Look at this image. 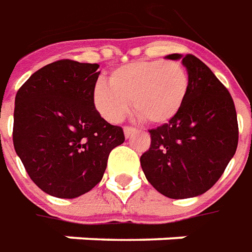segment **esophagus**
I'll return each instance as SVG.
<instances>
[{"instance_id":"1","label":"esophagus","mask_w":252,"mask_h":252,"mask_svg":"<svg viewBox=\"0 0 252 252\" xmlns=\"http://www.w3.org/2000/svg\"><path fill=\"white\" fill-rule=\"evenodd\" d=\"M135 131H136V129H135V128H132V126H124V134H126V138H129V136H131V135L134 134Z\"/></svg>"}]
</instances>
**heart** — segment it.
<instances>
[{
	"mask_svg": "<svg viewBox=\"0 0 252 252\" xmlns=\"http://www.w3.org/2000/svg\"><path fill=\"white\" fill-rule=\"evenodd\" d=\"M189 86L187 68L178 61H135L116 68L109 83L94 86L96 109L117 123L132 100L135 113L149 124H164L181 109Z\"/></svg>",
	"mask_w": 252,
	"mask_h": 252,
	"instance_id": "b5f03b06",
	"label": "heart"
}]
</instances>
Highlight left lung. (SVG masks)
I'll list each match as a JSON object with an SVG mask.
<instances>
[{"mask_svg":"<svg viewBox=\"0 0 252 252\" xmlns=\"http://www.w3.org/2000/svg\"><path fill=\"white\" fill-rule=\"evenodd\" d=\"M183 58L189 86L177 114L149 129L151 148L141 156V166L155 189L184 199L204 194L220 178L237 149L239 124L229 91L199 58Z\"/></svg>","mask_w":252,"mask_h":252,"instance_id":"obj_1","label":"left lung"}]
</instances>
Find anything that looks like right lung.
<instances>
[{
	"label": "right lung",
	"instance_id": "add662e5",
	"mask_svg": "<svg viewBox=\"0 0 252 252\" xmlns=\"http://www.w3.org/2000/svg\"><path fill=\"white\" fill-rule=\"evenodd\" d=\"M99 64L60 60L19 88L13 146L32 181L48 195L76 198L99 184L110 152L126 141L94 107Z\"/></svg>",
	"mask_w": 252,
	"mask_h": 252
}]
</instances>
